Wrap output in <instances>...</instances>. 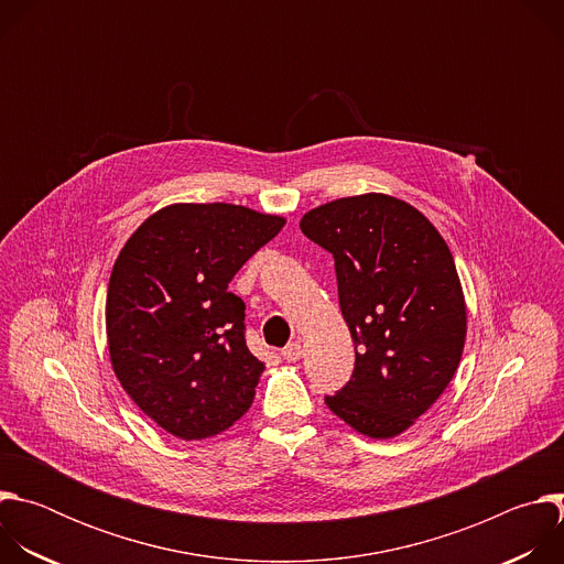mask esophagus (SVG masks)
<instances>
[{
  "mask_svg": "<svg viewBox=\"0 0 564 564\" xmlns=\"http://www.w3.org/2000/svg\"><path fill=\"white\" fill-rule=\"evenodd\" d=\"M301 344L299 341H294V344H288L283 350H281V357L285 359V361H299L301 359Z\"/></svg>",
  "mask_w": 564,
  "mask_h": 564,
  "instance_id": "34e87169",
  "label": "esophagus"
}]
</instances>
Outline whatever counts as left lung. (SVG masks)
Listing matches in <instances>:
<instances>
[{
    "instance_id": "left-lung-1",
    "label": "left lung",
    "mask_w": 564,
    "mask_h": 564,
    "mask_svg": "<svg viewBox=\"0 0 564 564\" xmlns=\"http://www.w3.org/2000/svg\"><path fill=\"white\" fill-rule=\"evenodd\" d=\"M299 225L335 257L355 341L352 377L326 404L366 437H397L435 404L462 359L466 303L453 254L420 209L388 194L337 198Z\"/></svg>"
}]
</instances>
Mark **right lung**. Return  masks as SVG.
<instances>
[{"label":"right lung","instance_id":"1","mask_svg":"<svg viewBox=\"0 0 564 564\" xmlns=\"http://www.w3.org/2000/svg\"><path fill=\"white\" fill-rule=\"evenodd\" d=\"M285 225L229 203H176L120 250L107 292L113 372L135 406L181 440L243 417L265 364L246 344V303L229 281Z\"/></svg>","mask_w":564,"mask_h":564}]
</instances>
